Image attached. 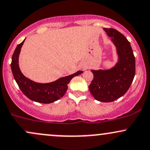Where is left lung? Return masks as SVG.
Masks as SVG:
<instances>
[{
    "label": "left lung",
    "mask_w": 150,
    "mask_h": 150,
    "mask_svg": "<svg viewBox=\"0 0 150 150\" xmlns=\"http://www.w3.org/2000/svg\"><path fill=\"white\" fill-rule=\"evenodd\" d=\"M116 48L118 62L108 70H91L94 78L89 89L94 99L111 102L128 90L135 74V59L130 42L123 34L112 28H104Z\"/></svg>",
    "instance_id": "8db88e82"
}]
</instances>
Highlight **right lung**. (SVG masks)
<instances>
[{
  "instance_id": "right-lung-1",
  "label": "right lung",
  "mask_w": 150,
  "mask_h": 150,
  "mask_svg": "<svg viewBox=\"0 0 150 150\" xmlns=\"http://www.w3.org/2000/svg\"><path fill=\"white\" fill-rule=\"evenodd\" d=\"M25 40L17 46L13 53L10 65L13 77L17 84L26 97L36 102L50 104L58 100L66 92L68 85L72 78L82 74L83 71L79 70L75 73L61 77L57 80L49 83H39L30 80L22 73L19 67V55Z\"/></svg>"
}]
</instances>
